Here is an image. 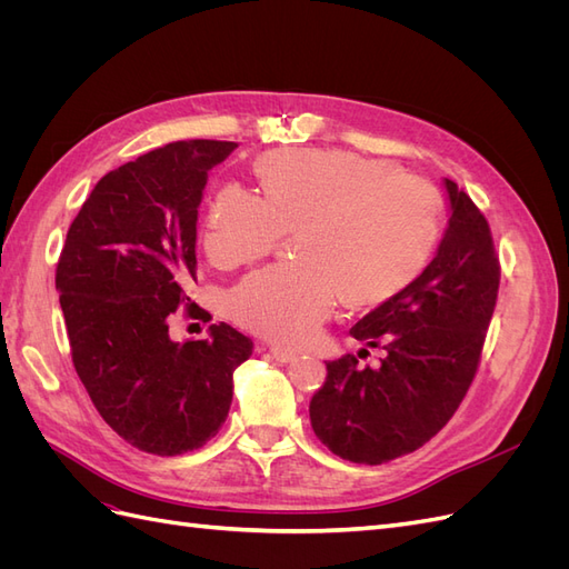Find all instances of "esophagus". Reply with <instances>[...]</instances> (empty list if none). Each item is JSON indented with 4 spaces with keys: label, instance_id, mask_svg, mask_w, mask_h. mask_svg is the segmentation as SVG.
Segmentation results:
<instances>
[{
    "label": "esophagus",
    "instance_id": "34e87169",
    "mask_svg": "<svg viewBox=\"0 0 569 569\" xmlns=\"http://www.w3.org/2000/svg\"><path fill=\"white\" fill-rule=\"evenodd\" d=\"M261 349H268L270 356L274 360H280V363H291V360H297V356H299L295 349L278 347V343H261Z\"/></svg>",
    "mask_w": 569,
    "mask_h": 569
}]
</instances>
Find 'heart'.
<instances>
[{
	"mask_svg": "<svg viewBox=\"0 0 569 569\" xmlns=\"http://www.w3.org/2000/svg\"><path fill=\"white\" fill-rule=\"evenodd\" d=\"M261 197L226 184L206 218L203 249L220 268L263 258L287 230L301 261L239 282L230 311L247 330L282 343L308 341L339 297L393 299L432 261L443 232L435 182L343 149H280L256 163Z\"/></svg>",
	"mask_w": 569,
	"mask_h": 569,
	"instance_id": "1",
	"label": "heart"
}]
</instances>
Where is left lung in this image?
Here are the masks:
<instances>
[{"mask_svg":"<svg viewBox=\"0 0 569 569\" xmlns=\"http://www.w3.org/2000/svg\"><path fill=\"white\" fill-rule=\"evenodd\" d=\"M449 228L420 278L351 327L382 349L380 368L360 366L368 349L327 363L313 393L311 425L343 460L382 465L412 453L453 418L485 349L501 263L475 201L446 180Z\"/></svg>","mask_w":569,"mask_h":569,"instance_id":"1","label":"left lung"}]
</instances>
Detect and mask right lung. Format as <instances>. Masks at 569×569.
I'll list each match as a JSON object with an SVG mask.
<instances>
[{
    "instance_id": "1",
    "label": "right lung",
    "mask_w": 569,
    "mask_h": 569,
    "mask_svg": "<svg viewBox=\"0 0 569 569\" xmlns=\"http://www.w3.org/2000/svg\"><path fill=\"white\" fill-rule=\"evenodd\" d=\"M234 149L173 142L111 170L84 199L57 263L82 387L118 437L153 456L194 451L218 435L232 372L253 349L226 322L206 339L168 335L176 313L211 320L187 295L197 282V213L209 170Z\"/></svg>"
}]
</instances>
